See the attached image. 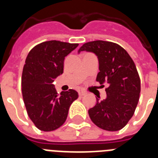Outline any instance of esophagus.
Listing matches in <instances>:
<instances>
[{"label":"esophagus","mask_w":158,"mask_h":158,"mask_svg":"<svg viewBox=\"0 0 158 158\" xmlns=\"http://www.w3.org/2000/svg\"><path fill=\"white\" fill-rule=\"evenodd\" d=\"M78 92V94H79V96H84V95L86 94V92L84 91V90H82V89H78L77 90Z\"/></svg>","instance_id":"1"}]
</instances>
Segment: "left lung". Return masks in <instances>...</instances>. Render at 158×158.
<instances>
[{"label":"left lung","instance_id":"obj_1","mask_svg":"<svg viewBox=\"0 0 158 158\" xmlns=\"http://www.w3.org/2000/svg\"><path fill=\"white\" fill-rule=\"evenodd\" d=\"M94 53L99 61L96 81L107 84V97L89 110L91 120L108 131L123 128L133 116L139 100L141 82L135 62L122 47L111 42H89L78 50Z\"/></svg>","mask_w":158,"mask_h":158}]
</instances>
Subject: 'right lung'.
I'll list each match as a JSON object with an SVG mask.
<instances>
[{"label": "right lung", "mask_w": 158, "mask_h": 158, "mask_svg": "<svg viewBox=\"0 0 158 158\" xmlns=\"http://www.w3.org/2000/svg\"><path fill=\"white\" fill-rule=\"evenodd\" d=\"M77 46L51 40L38 44L27 54L22 73V94L27 115L40 131H54L62 126L71 104L77 99L73 89L58 96L53 85L63 73L65 57Z\"/></svg>", "instance_id": "add662e5"}]
</instances>
